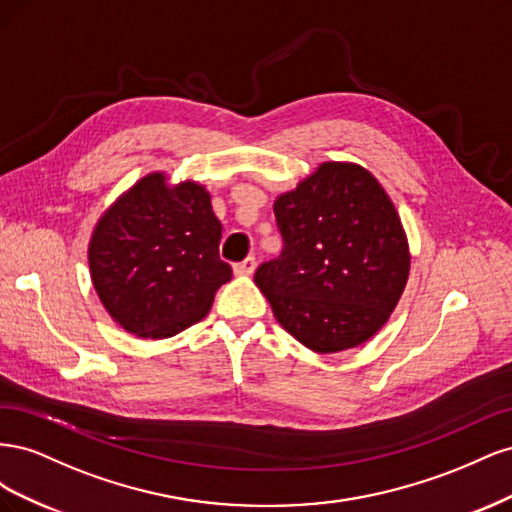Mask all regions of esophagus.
Masks as SVG:
<instances>
[{
  "instance_id": "1",
  "label": "esophagus",
  "mask_w": 512,
  "mask_h": 512,
  "mask_svg": "<svg viewBox=\"0 0 512 512\" xmlns=\"http://www.w3.org/2000/svg\"><path fill=\"white\" fill-rule=\"evenodd\" d=\"M254 269H256V258L254 256H247L245 260H241V262H237V265H235V273L237 275H252Z\"/></svg>"
}]
</instances>
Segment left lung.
<instances>
[{
    "label": "left lung",
    "mask_w": 512,
    "mask_h": 512,
    "mask_svg": "<svg viewBox=\"0 0 512 512\" xmlns=\"http://www.w3.org/2000/svg\"><path fill=\"white\" fill-rule=\"evenodd\" d=\"M273 211L284 247L254 282L277 322L320 354L367 342L410 271L404 228L382 185L363 166L324 162Z\"/></svg>",
    "instance_id": "obj_1"
}]
</instances>
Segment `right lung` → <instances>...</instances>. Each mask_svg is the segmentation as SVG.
Returning a JSON list of instances; mask_svg holds the SVG:
<instances>
[{
	"label": "right lung",
	"instance_id": "1",
	"mask_svg": "<svg viewBox=\"0 0 512 512\" xmlns=\"http://www.w3.org/2000/svg\"><path fill=\"white\" fill-rule=\"evenodd\" d=\"M222 224L203 185L168 188L153 173L123 194L89 243L91 282L102 305L138 337H170L205 318L232 277L220 258Z\"/></svg>",
	"mask_w": 512,
	"mask_h": 512
}]
</instances>
